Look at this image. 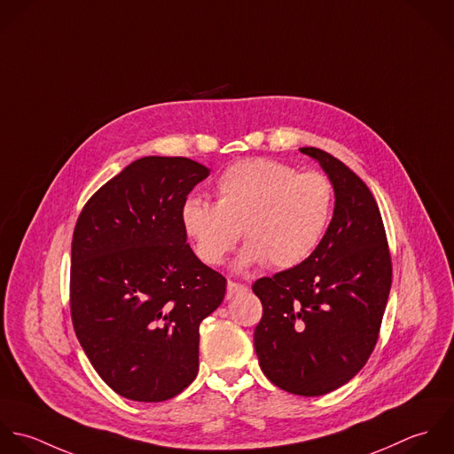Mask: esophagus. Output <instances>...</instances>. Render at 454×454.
Listing matches in <instances>:
<instances>
[{"mask_svg":"<svg viewBox=\"0 0 454 454\" xmlns=\"http://www.w3.org/2000/svg\"><path fill=\"white\" fill-rule=\"evenodd\" d=\"M244 291H247V286L239 284V282H233V280H228V296H230V298L235 296V294H239V293H244Z\"/></svg>","mask_w":454,"mask_h":454,"instance_id":"34e87169","label":"esophagus"}]
</instances>
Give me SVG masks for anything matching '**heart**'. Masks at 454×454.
Segmentation results:
<instances>
[{
	"mask_svg": "<svg viewBox=\"0 0 454 454\" xmlns=\"http://www.w3.org/2000/svg\"><path fill=\"white\" fill-rule=\"evenodd\" d=\"M333 184L319 172L270 160L239 161L215 182V205L189 196L181 207L184 231L201 262L221 265L242 231V269L269 263L287 269L307 260L321 242L333 212Z\"/></svg>",
	"mask_w": 454,
	"mask_h": 454,
	"instance_id": "b5f03b06",
	"label": "heart"
}]
</instances>
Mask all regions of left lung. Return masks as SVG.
Wrapping results in <instances>:
<instances>
[{
  "label": "left lung",
  "instance_id": "1",
  "mask_svg": "<svg viewBox=\"0 0 454 454\" xmlns=\"http://www.w3.org/2000/svg\"><path fill=\"white\" fill-rule=\"evenodd\" d=\"M300 153L333 184V217L305 262L254 282L263 303L254 349L275 386L319 396L349 382L372 355L389 296L391 258L366 184L321 149Z\"/></svg>",
  "mask_w": 454,
  "mask_h": 454
}]
</instances>
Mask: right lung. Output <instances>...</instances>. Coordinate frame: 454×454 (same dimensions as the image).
<instances>
[{
	"label": "right lung",
	"instance_id": "1",
	"mask_svg": "<svg viewBox=\"0 0 454 454\" xmlns=\"http://www.w3.org/2000/svg\"><path fill=\"white\" fill-rule=\"evenodd\" d=\"M208 176L187 158H140L79 215L74 328L94 370L124 398H174L198 373L200 323L221 305L226 278L185 244L181 207Z\"/></svg>",
	"mask_w": 454,
	"mask_h": 454
}]
</instances>
